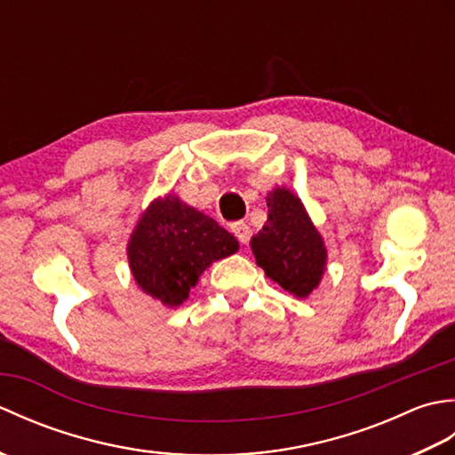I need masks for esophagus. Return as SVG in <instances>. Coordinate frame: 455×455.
Returning <instances> with one entry per match:
<instances>
[{
    "label": "esophagus",
    "instance_id": "34e87169",
    "mask_svg": "<svg viewBox=\"0 0 455 455\" xmlns=\"http://www.w3.org/2000/svg\"><path fill=\"white\" fill-rule=\"evenodd\" d=\"M233 233L240 240V244H246L250 240V235H252V233H250V227L246 225V222H235Z\"/></svg>",
    "mask_w": 455,
    "mask_h": 455
}]
</instances>
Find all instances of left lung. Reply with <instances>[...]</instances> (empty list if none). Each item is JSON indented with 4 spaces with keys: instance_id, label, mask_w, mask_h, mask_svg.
Wrapping results in <instances>:
<instances>
[{
    "instance_id": "8db88e82",
    "label": "left lung",
    "mask_w": 455,
    "mask_h": 455,
    "mask_svg": "<svg viewBox=\"0 0 455 455\" xmlns=\"http://www.w3.org/2000/svg\"><path fill=\"white\" fill-rule=\"evenodd\" d=\"M266 201V225L250 240L256 264L287 293L307 299L321 285L326 272L324 238L291 189L277 186Z\"/></svg>"
}]
</instances>
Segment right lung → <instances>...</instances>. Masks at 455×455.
<instances>
[{
    "label": "right lung",
    "mask_w": 455,
    "mask_h": 455,
    "mask_svg": "<svg viewBox=\"0 0 455 455\" xmlns=\"http://www.w3.org/2000/svg\"><path fill=\"white\" fill-rule=\"evenodd\" d=\"M235 252L238 240L228 230L173 193L140 212L127 244L134 282L170 308L186 301L212 262Z\"/></svg>",
    "instance_id": "right-lung-1"
}]
</instances>
